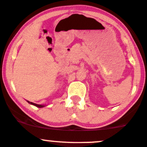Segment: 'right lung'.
I'll return each instance as SVG.
<instances>
[{
	"instance_id": "1",
	"label": "right lung",
	"mask_w": 147,
	"mask_h": 147,
	"mask_svg": "<svg viewBox=\"0 0 147 147\" xmlns=\"http://www.w3.org/2000/svg\"><path fill=\"white\" fill-rule=\"evenodd\" d=\"M28 102L30 103V104H31V105H35V106L38 107V108H43V107H45V105H38V104H36V103L31 102L28 101Z\"/></svg>"
}]
</instances>
